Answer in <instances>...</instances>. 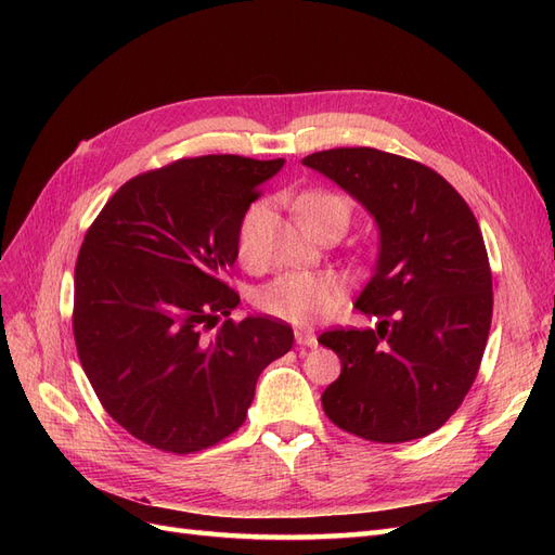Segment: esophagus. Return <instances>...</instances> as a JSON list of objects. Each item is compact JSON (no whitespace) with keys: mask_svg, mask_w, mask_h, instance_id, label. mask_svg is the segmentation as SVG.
<instances>
[{"mask_svg":"<svg viewBox=\"0 0 555 555\" xmlns=\"http://www.w3.org/2000/svg\"><path fill=\"white\" fill-rule=\"evenodd\" d=\"M298 347H317V335L310 328H296L294 333Z\"/></svg>","mask_w":555,"mask_h":555,"instance_id":"obj_1","label":"esophagus"}]
</instances>
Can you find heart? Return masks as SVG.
Instances as JSON below:
<instances>
[{
	"mask_svg": "<svg viewBox=\"0 0 555 555\" xmlns=\"http://www.w3.org/2000/svg\"><path fill=\"white\" fill-rule=\"evenodd\" d=\"M296 212L308 231L317 233L322 229H338L340 233L349 224L351 206L343 194L312 190L296 198ZM261 217V206H251L238 229V251L247 259L255 245V231ZM343 298V284L328 273H282L257 292V306L266 314L289 324H312L317 319L328 317L338 308Z\"/></svg>",
	"mask_w": 555,
	"mask_h": 555,
	"instance_id": "obj_1",
	"label": "heart"
}]
</instances>
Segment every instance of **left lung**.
I'll list each match as a JSON object with an SVG mask.
<instances>
[{"instance_id": "8db88e82", "label": "left lung", "mask_w": 555, "mask_h": 555, "mask_svg": "<svg viewBox=\"0 0 555 555\" xmlns=\"http://www.w3.org/2000/svg\"><path fill=\"white\" fill-rule=\"evenodd\" d=\"M373 215L379 251L357 308L375 328H333L319 343L343 371L322 393L331 422L371 442L438 430L473 386L489 340L493 282L479 224L428 166L375 147L304 159Z\"/></svg>"}]
</instances>
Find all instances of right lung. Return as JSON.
Listing matches in <instances>:
<instances>
[{"label":"right lung","mask_w":555,"mask_h":555,"mask_svg":"<svg viewBox=\"0 0 555 555\" xmlns=\"http://www.w3.org/2000/svg\"><path fill=\"white\" fill-rule=\"evenodd\" d=\"M282 166L178 159L125 182L86 233L78 359L104 410L150 447L194 453L238 430L261 371L294 345L292 326L271 317L229 319L241 298L224 282L243 217Z\"/></svg>","instance_id":"right-lung-1"}]
</instances>
